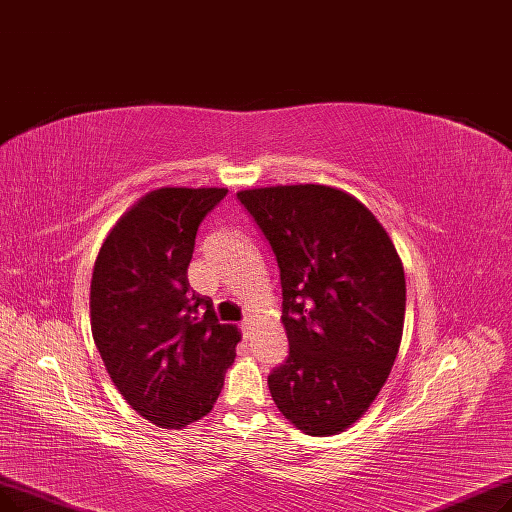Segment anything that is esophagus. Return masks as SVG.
<instances>
[{
  "label": "esophagus",
  "mask_w": 512,
  "mask_h": 512,
  "mask_svg": "<svg viewBox=\"0 0 512 512\" xmlns=\"http://www.w3.org/2000/svg\"><path fill=\"white\" fill-rule=\"evenodd\" d=\"M252 327H254V321H252V319H243V321L239 323V329H241L243 335H248Z\"/></svg>",
  "instance_id": "1"
}]
</instances>
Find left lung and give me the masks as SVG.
<instances>
[{
    "label": "left lung",
    "mask_w": 512,
    "mask_h": 512,
    "mask_svg": "<svg viewBox=\"0 0 512 512\" xmlns=\"http://www.w3.org/2000/svg\"><path fill=\"white\" fill-rule=\"evenodd\" d=\"M277 256L289 342L269 375L281 415L306 435L354 425L400 350L406 281L392 237L352 193L300 183L237 191Z\"/></svg>",
    "instance_id": "left-lung-1"
}]
</instances>
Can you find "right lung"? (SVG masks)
Segmentation results:
<instances>
[{"label": "right lung", "instance_id": "obj_1", "mask_svg": "<svg viewBox=\"0 0 512 512\" xmlns=\"http://www.w3.org/2000/svg\"><path fill=\"white\" fill-rule=\"evenodd\" d=\"M227 191L145 193L118 218L93 264V342L120 396L162 429H185L208 415L241 339L187 281L198 227Z\"/></svg>", "mask_w": 512, "mask_h": 512}]
</instances>
